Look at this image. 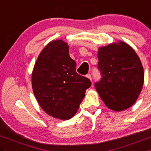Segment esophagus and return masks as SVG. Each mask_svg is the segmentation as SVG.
<instances>
[{"instance_id":"34e87169","label":"esophagus","mask_w":151,"mask_h":151,"mask_svg":"<svg viewBox=\"0 0 151 151\" xmlns=\"http://www.w3.org/2000/svg\"><path fill=\"white\" fill-rule=\"evenodd\" d=\"M86 77H87V78H88L90 81H92V76L90 74H87V76H86Z\"/></svg>"}]
</instances>
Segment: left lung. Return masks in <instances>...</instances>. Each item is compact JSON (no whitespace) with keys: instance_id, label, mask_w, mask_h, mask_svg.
I'll use <instances>...</instances> for the list:
<instances>
[{"instance_id":"left-lung-1","label":"left lung","mask_w":151,"mask_h":151,"mask_svg":"<svg viewBox=\"0 0 151 151\" xmlns=\"http://www.w3.org/2000/svg\"><path fill=\"white\" fill-rule=\"evenodd\" d=\"M98 59L101 78L95 87L105 105L114 111L131 107L144 83L142 64L136 52L119 41L100 47Z\"/></svg>"}]
</instances>
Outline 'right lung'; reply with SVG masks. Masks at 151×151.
<instances>
[{"label": "right lung", "instance_id": "obj_1", "mask_svg": "<svg viewBox=\"0 0 151 151\" xmlns=\"http://www.w3.org/2000/svg\"><path fill=\"white\" fill-rule=\"evenodd\" d=\"M76 68L68 45L62 40L49 43L40 53L32 86L39 105L50 116L67 120L78 111L91 81L78 75Z\"/></svg>", "mask_w": 151, "mask_h": 151}]
</instances>
